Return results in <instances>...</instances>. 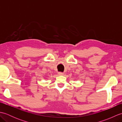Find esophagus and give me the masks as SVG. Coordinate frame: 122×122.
Listing matches in <instances>:
<instances>
[{"mask_svg": "<svg viewBox=\"0 0 122 122\" xmlns=\"http://www.w3.org/2000/svg\"><path fill=\"white\" fill-rule=\"evenodd\" d=\"M58 74H59V75H60V76H62V75L63 74V72H59Z\"/></svg>", "mask_w": 122, "mask_h": 122, "instance_id": "esophagus-1", "label": "esophagus"}]
</instances>
